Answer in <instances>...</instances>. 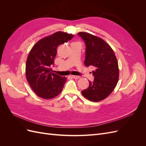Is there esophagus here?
I'll return each mask as SVG.
<instances>
[{"mask_svg": "<svg viewBox=\"0 0 146 146\" xmlns=\"http://www.w3.org/2000/svg\"><path fill=\"white\" fill-rule=\"evenodd\" d=\"M72 77L75 78V79H78V78H80V77L78 76H72Z\"/></svg>", "mask_w": 146, "mask_h": 146, "instance_id": "esophagus-1", "label": "esophagus"}]
</instances>
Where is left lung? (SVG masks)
<instances>
[{"label": "left lung", "mask_w": 146, "mask_h": 146, "mask_svg": "<svg viewBox=\"0 0 146 146\" xmlns=\"http://www.w3.org/2000/svg\"><path fill=\"white\" fill-rule=\"evenodd\" d=\"M85 43V65L94 66L93 82L82 91L88 100L99 102L107 98L115 88L119 80V68L114 51L104 39L86 32H79Z\"/></svg>", "instance_id": "left-lung-1"}]
</instances>
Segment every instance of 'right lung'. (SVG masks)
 I'll return each mask as SVG.
<instances>
[{"label": "right lung", "mask_w": 146, "mask_h": 146, "mask_svg": "<svg viewBox=\"0 0 146 146\" xmlns=\"http://www.w3.org/2000/svg\"><path fill=\"white\" fill-rule=\"evenodd\" d=\"M72 34L57 32L38 41L31 49L25 65V76L36 94L44 99L55 98L62 91L66 77L54 73L52 66L59 45L70 41Z\"/></svg>", "instance_id": "obj_1"}]
</instances>
